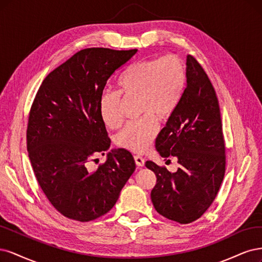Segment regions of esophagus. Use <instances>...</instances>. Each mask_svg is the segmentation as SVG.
Listing matches in <instances>:
<instances>
[{"label": "esophagus", "mask_w": 262, "mask_h": 262, "mask_svg": "<svg viewBox=\"0 0 262 262\" xmlns=\"http://www.w3.org/2000/svg\"><path fill=\"white\" fill-rule=\"evenodd\" d=\"M135 162H136L137 166H143L145 165V159L140 156H135Z\"/></svg>", "instance_id": "esophagus-1"}]
</instances>
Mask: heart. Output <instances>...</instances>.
<instances>
[{
    "label": "heart",
    "instance_id": "b5f03b06",
    "mask_svg": "<svg viewBox=\"0 0 262 262\" xmlns=\"http://www.w3.org/2000/svg\"><path fill=\"white\" fill-rule=\"evenodd\" d=\"M187 82L186 66L180 56L167 54L146 58L126 69L116 81V91H105L99 99V114L107 127L115 129L123 123L125 100H139L143 119L127 124L116 137L121 148L142 154L158 134V121L170 117L180 104Z\"/></svg>",
    "mask_w": 262,
    "mask_h": 262
}]
</instances>
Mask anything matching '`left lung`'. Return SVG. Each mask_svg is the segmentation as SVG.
Here are the masks:
<instances>
[{
  "label": "left lung",
  "mask_w": 262,
  "mask_h": 262,
  "mask_svg": "<svg viewBox=\"0 0 262 262\" xmlns=\"http://www.w3.org/2000/svg\"><path fill=\"white\" fill-rule=\"evenodd\" d=\"M187 86L180 104L159 133L156 148L163 158L176 157L180 167L147 161L157 183L151 200L168 220L196 221L214 201L225 174V143L215 90L195 57L187 56Z\"/></svg>",
  "instance_id": "left-lung-1"
}]
</instances>
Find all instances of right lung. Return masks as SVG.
I'll use <instances>...</instances> for the list:
<instances>
[{"label":"right lung","instance_id":"1","mask_svg":"<svg viewBox=\"0 0 262 262\" xmlns=\"http://www.w3.org/2000/svg\"><path fill=\"white\" fill-rule=\"evenodd\" d=\"M136 53L80 50L47 76L32 102L27 150L33 173L51 205L72 220L89 222L107 213L136 168L126 149L108 152L97 170L88 167L111 145L99 99L108 78Z\"/></svg>","mask_w":262,"mask_h":262}]
</instances>
